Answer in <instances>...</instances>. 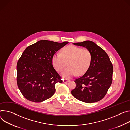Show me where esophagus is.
<instances>
[{
  "instance_id": "obj_1",
  "label": "esophagus",
  "mask_w": 130,
  "mask_h": 130,
  "mask_svg": "<svg viewBox=\"0 0 130 130\" xmlns=\"http://www.w3.org/2000/svg\"><path fill=\"white\" fill-rule=\"evenodd\" d=\"M69 81H70V80L67 79H63V82H64V83L68 82H69Z\"/></svg>"
}]
</instances>
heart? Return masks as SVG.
<instances>
[{
	"mask_svg": "<svg viewBox=\"0 0 130 130\" xmlns=\"http://www.w3.org/2000/svg\"><path fill=\"white\" fill-rule=\"evenodd\" d=\"M92 54L87 48H82L74 45H70L63 48L60 53L53 55L52 62L55 70L61 72L67 66L61 73L62 77L69 78L77 73L82 75L89 68L92 62Z\"/></svg>",
	"mask_w": 130,
	"mask_h": 130,
	"instance_id": "b5f03b06",
	"label": "heart"
}]
</instances>
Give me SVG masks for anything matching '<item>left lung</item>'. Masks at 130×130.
<instances>
[{
    "label": "left lung",
    "instance_id": "left-lung-1",
    "mask_svg": "<svg viewBox=\"0 0 130 130\" xmlns=\"http://www.w3.org/2000/svg\"><path fill=\"white\" fill-rule=\"evenodd\" d=\"M85 47L92 54V62L88 70L75 80L76 87L72 95L86 103H93L103 99L112 83L113 66L107 53L91 41L73 43Z\"/></svg>",
    "mask_w": 130,
    "mask_h": 130
}]
</instances>
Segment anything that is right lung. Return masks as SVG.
I'll use <instances>...</instances> for the list:
<instances>
[{"mask_svg": "<svg viewBox=\"0 0 130 130\" xmlns=\"http://www.w3.org/2000/svg\"><path fill=\"white\" fill-rule=\"evenodd\" d=\"M68 43L43 40L24 51L17 63V82L26 99L41 102L54 95L55 84L61 83L62 80L53 67L52 58L57 51Z\"/></svg>", "mask_w": 130, "mask_h": 130, "instance_id": "right-lung-1", "label": "right lung"}]
</instances>
